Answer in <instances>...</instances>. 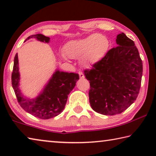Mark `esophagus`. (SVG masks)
<instances>
[{"label":"esophagus","mask_w":156,"mask_h":156,"mask_svg":"<svg viewBox=\"0 0 156 156\" xmlns=\"http://www.w3.org/2000/svg\"><path fill=\"white\" fill-rule=\"evenodd\" d=\"M78 74H79V76H80V79H83V78H84V73H83V72H78Z\"/></svg>","instance_id":"esophagus-1"}]
</instances>
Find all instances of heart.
Wrapping results in <instances>:
<instances>
[{
  "mask_svg": "<svg viewBox=\"0 0 156 156\" xmlns=\"http://www.w3.org/2000/svg\"><path fill=\"white\" fill-rule=\"evenodd\" d=\"M109 41L106 36L93 34L86 38L67 42L63 47L64 59L80 58L84 65H90L101 59L109 48Z\"/></svg>",
  "mask_w": 156,
  "mask_h": 156,
  "instance_id": "obj_1",
  "label": "heart"
}]
</instances>
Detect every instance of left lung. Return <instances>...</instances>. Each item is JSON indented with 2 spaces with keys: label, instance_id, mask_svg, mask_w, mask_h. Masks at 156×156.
I'll use <instances>...</instances> for the list:
<instances>
[{
  "label": "left lung",
  "instance_id": "obj_1",
  "mask_svg": "<svg viewBox=\"0 0 156 156\" xmlns=\"http://www.w3.org/2000/svg\"><path fill=\"white\" fill-rule=\"evenodd\" d=\"M118 47L84 72L90 83L89 102L95 112L106 115L121 113L139 94L142 62L134 42L124 33L116 38Z\"/></svg>",
  "mask_w": 156,
  "mask_h": 156
}]
</instances>
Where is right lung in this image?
I'll return each mask as SVG.
<instances>
[{"instance_id":"1","label":"right lung","mask_w":156,"mask_h":156,"mask_svg":"<svg viewBox=\"0 0 156 156\" xmlns=\"http://www.w3.org/2000/svg\"><path fill=\"white\" fill-rule=\"evenodd\" d=\"M30 38H35L44 43H49L50 41L49 37L41 34L29 36L26 41ZM79 78L78 73L56 69L38 96L34 98H30L25 96L20 89L18 54L14 57L12 83L18 102L26 112L41 119L54 118L62 112L67 103L68 95L74 88Z\"/></svg>"}]
</instances>
